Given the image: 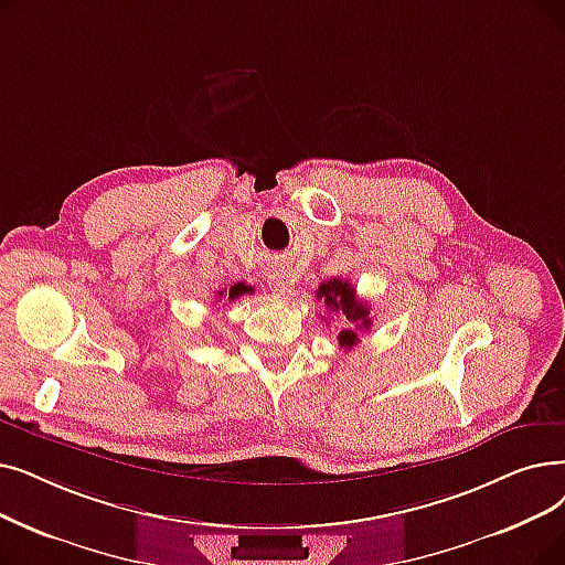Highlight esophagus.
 Segmentation results:
<instances>
[{
  "mask_svg": "<svg viewBox=\"0 0 565 565\" xmlns=\"http://www.w3.org/2000/svg\"><path fill=\"white\" fill-rule=\"evenodd\" d=\"M267 286H269V290H275L277 296H286L288 292V279L281 273H277V269L267 275Z\"/></svg>",
  "mask_w": 565,
  "mask_h": 565,
  "instance_id": "1",
  "label": "esophagus"
}]
</instances>
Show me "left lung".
I'll return each mask as SVG.
<instances>
[{
  "instance_id": "8db88e82",
  "label": "left lung",
  "mask_w": 565,
  "mask_h": 565,
  "mask_svg": "<svg viewBox=\"0 0 565 565\" xmlns=\"http://www.w3.org/2000/svg\"><path fill=\"white\" fill-rule=\"evenodd\" d=\"M316 298L323 300L330 311H339L343 318H347V328L339 332V347L341 349H353L360 341L358 332L360 330H370L372 328V318H370V307H366L362 300H358L355 288L347 279H330L323 281L316 290Z\"/></svg>"
}]
</instances>
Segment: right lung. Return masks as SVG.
Listing matches in <instances>:
<instances>
[{
  "mask_svg": "<svg viewBox=\"0 0 565 565\" xmlns=\"http://www.w3.org/2000/svg\"><path fill=\"white\" fill-rule=\"evenodd\" d=\"M244 292H254V288H252V286H244V284H233V286H231V290H228V296H224V290L218 292V296H222V298H228L231 302H235L237 298H242V296H244Z\"/></svg>",
  "mask_w": 565,
  "mask_h": 565,
  "instance_id": "obj_1",
  "label": "right lung"
}]
</instances>
